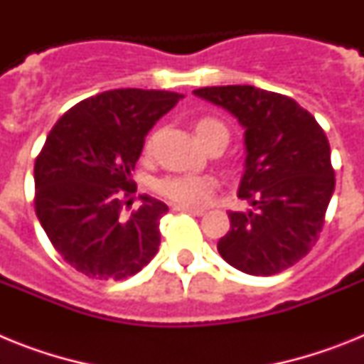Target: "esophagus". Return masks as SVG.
Listing matches in <instances>:
<instances>
[{"label":"esophagus","mask_w":364,"mask_h":364,"mask_svg":"<svg viewBox=\"0 0 364 364\" xmlns=\"http://www.w3.org/2000/svg\"><path fill=\"white\" fill-rule=\"evenodd\" d=\"M173 210L180 211V213H189L195 215V217H202L204 215V210H195V208H186V205H173Z\"/></svg>","instance_id":"obj_1"}]
</instances>
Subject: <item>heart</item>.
<instances>
[{
    "mask_svg": "<svg viewBox=\"0 0 364 364\" xmlns=\"http://www.w3.org/2000/svg\"><path fill=\"white\" fill-rule=\"evenodd\" d=\"M193 131L197 134L198 142L210 149L211 146H226L230 140V131L226 124L215 117H200L193 124ZM154 134H151L144 144V156L153 153ZM153 191L159 197L186 208H202L208 204L215 191V182L210 176L202 175H167L154 180Z\"/></svg>",
    "mask_w": 364,
    "mask_h": 364,
    "instance_id": "1",
    "label": "heart"
}]
</instances>
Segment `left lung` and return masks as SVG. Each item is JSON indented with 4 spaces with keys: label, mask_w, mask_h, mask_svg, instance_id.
<instances>
[{
    "label": "left lung",
    "mask_w": 364,
    "mask_h": 364,
    "mask_svg": "<svg viewBox=\"0 0 364 364\" xmlns=\"http://www.w3.org/2000/svg\"><path fill=\"white\" fill-rule=\"evenodd\" d=\"M193 92L228 109L246 129L239 198L250 210L228 213L230 231L218 240V253L250 275L284 272L315 246L336 188L323 127L294 98L253 85Z\"/></svg>",
    "instance_id": "1"
}]
</instances>
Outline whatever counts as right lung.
<instances>
[{
	"mask_svg": "<svg viewBox=\"0 0 364 364\" xmlns=\"http://www.w3.org/2000/svg\"><path fill=\"white\" fill-rule=\"evenodd\" d=\"M180 98L112 89L82 100L54 124L36 156L38 220L60 257L89 279H127L159 252L167 205L144 195L142 205L125 215L124 200L136 191L131 171L147 131Z\"/></svg>",
	"mask_w": 364,
	"mask_h": 364,
	"instance_id": "1",
	"label": "right lung"
}]
</instances>
